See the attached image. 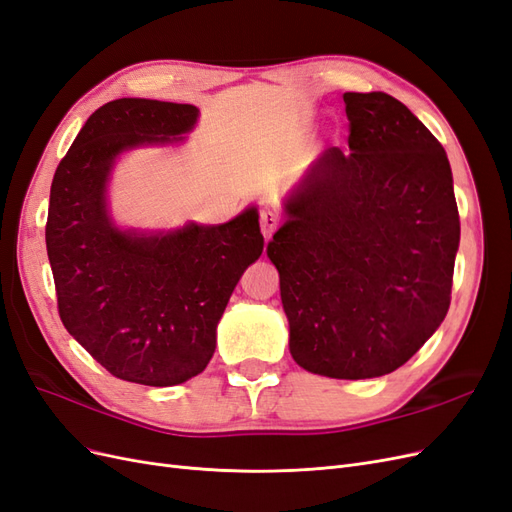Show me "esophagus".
I'll list each match as a JSON object with an SVG mask.
<instances>
[{
	"mask_svg": "<svg viewBox=\"0 0 512 512\" xmlns=\"http://www.w3.org/2000/svg\"><path fill=\"white\" fill-rule=\"evenodd\" d=\"M277 226H280V215H277L275 211L271 209H262L260 211V230H262V237L265 239H271L273 232L277 230Z\"/></svg>",
	"mask_w": 512,
	"mask_h": 512,
	"instance_id": "obj_1",
	"label": "esophagus"
}]
</instances>
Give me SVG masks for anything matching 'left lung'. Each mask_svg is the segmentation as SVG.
Listing matches in <instances>:
<instances>
[{"label": "left lung", "mask_w": 512, "mask_h": 512, "mask_svg": "<svg viewBox=\"0 0 512 512\" xmlns=\"http://www.w3.org/2000/svg\"><path fill=\"white\" fill-rule=\"evenodd\" d=\"M344 102L348 151L329 147L305 170L267 256L292 359L365 380L404 365L442 324L459 211L446 151L406 104L382 91Z\"/></svg>", "instance_id": "1"}]
</instances>
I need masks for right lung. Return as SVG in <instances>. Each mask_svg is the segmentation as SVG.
Returning a JSON list of instances; mask_svg holds the SVG:
<instances>
[{
    "label": "right lung",
    "instance_id": "right-lung-1",
    "mask_svg": "<svg viewBox=\"0 0 512 512\" xmlns=\"http://www.w3.org/2000/svg\"><path fill=\"white\" fill-rule=\"evenodd\" d=\"M198 108L147 98L100 106L51 183L46 252L68 333L115 378L175 386L198 376L243 271L262 254L258 209L226 224L119 228L108 181L126 151L177 145Z\"/></svg>",
    "mask_w": 512,
    "mask_h": 512
}]
</instances>
